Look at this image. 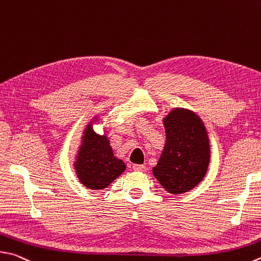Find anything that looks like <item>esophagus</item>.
Returning a JSON list of instances; mask_svg holds the SVG:
<instances>
[{"label": "esophagus", "instance_id": "esophagus-1", "mask_svg": "<svg viewBox=\"0 0 261 261\" xmlns=\"http://www.w3.org/2000/svg\"><path fill=\"white\" fill-rule=\"evenodd\" d=\"M132 169H134L135 171H145L146 167H145L144 164H134V167H132Z\"/></svg>", "mask_w": 261, "mask_h": 261}]
</instances>
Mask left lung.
Instances as JSON below:
<instances>
[{"mask_svg":"<svg viewBox=\"0 0 261 261\" xmlns=\"http://www.w3.org/2000/svg\"><path fill=\"white\" fill-rule=\"evenodd\" d=\"M167 141L153 174L168 193L189 192L202 181L210 163L209 137L200 116L174 108L163 118Z\"/></svg>","mask_w":261,"mask_h":261,"instance_id":"1","label":"left lung"}]
</instances>
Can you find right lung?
<instances>
[{
	"instance_id": "add662e5",
	"label": "right lung",
	"mask_w": 261,
	"mask_h": 261,
	"mask_svg": "<svg viewBox=\"0 0 261 261\" xmlns=\"http://www.w3.org/2000/svg\"><path fill=\"white\" fill-rule=\"evenodd\" d=\"M92 123L90 122L83 132L74 168L80 181L89 189L97 191L106 188L124 172L125 164L114 156L107 136L93 131Z\"/></svg>"
}]
</instances>
